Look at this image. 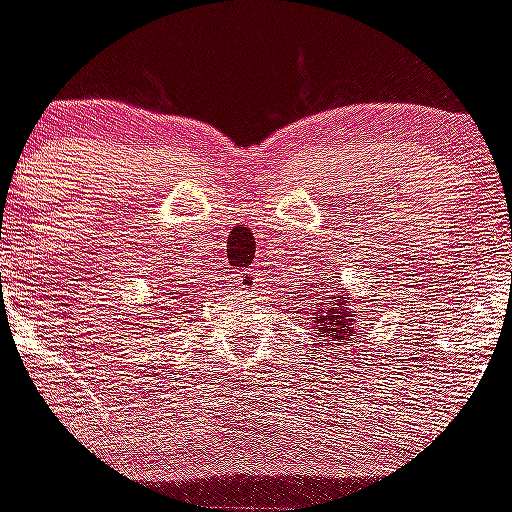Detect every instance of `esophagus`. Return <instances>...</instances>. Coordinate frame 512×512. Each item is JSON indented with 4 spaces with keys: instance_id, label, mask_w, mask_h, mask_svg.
I'll use <instances>...</instances> for the list:
<instances>
[{
    "instance_id": "34e87169",
    "label": "esophagus",
    "mask_w": 512,
    "mask_h": 512,
    "mask_svg": "<svg viewBox=\"0 0 512 512\" xmlns=\"http://www.w3.org/2000/svg\"><path fill=\"white\" fill-rule=\"evenodd\" d=\"M256 282H259V271L256 269H238L233 274L235 289H243V292H251Z\"/></svg>"
}]
</instances>
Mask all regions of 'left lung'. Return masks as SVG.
<instances>
[{"mask_svg":"<svg viewBox=\"0 0 512 512\" xmlns=\"http://www.w3.org/2000/svg\"><path fill=\"white\" fill-rule=\"evenodd\" d=\"M346 300L348 297L336 300L338 307H330V302H323V305L318 302V307H315V312L320 315L315 323L323 325L320 330L330 333V338H336V341H341V343L351 341V333H354V315L348 312V307H343L346 305Z\"/></svg>","mask_w":512,"mask_h":512,"instance_id":"1","label":"left lung"}]
</instances>
